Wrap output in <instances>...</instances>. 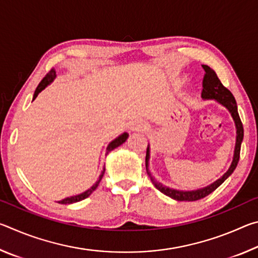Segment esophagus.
Listing matches in <instances>:
<instances>
[{
    "mask_svg": "<svg viewBox=\"0 0 258 258\" xmlns=\"http://www.w3.org/2000/svg\"><path fill=\"white\" fill-rule=\"evenodd\" d=\"M147 128V124L143 119L135 118L130 121V130L131 131H145Z\"/></svg>",
    "mask_w": 258,
    "mask_h": 258,
    "instance_id": "esophagus-1",
    "label": "esophagus"
}]
</instances>
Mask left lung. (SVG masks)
<instances>
[{"instance_id":"left-lung-1","label":"left lung","mask_w":258,"mask_h":258,"mask_svg":"<svg viewBox=\"0 0 258 258\" xmlns=\"http://www.w3.org/2000/svg\"><path fill=\"white\" fill-rule=\"evenodd\" d=\"M203 68L205 71V76L203 80V91H202V98L205 100H216L217 102H220L222 106H224L228 110L230 111L231 116L234 120L235 128H237V138H235V147H234V154H233V159L232 163H231L230 167L228 171H226L223 176L218 178L215 182H213L212 184H209L202 189L192 190V191H181L176 189H172V187L165 186L161 184V183L157 182L155 177L151 175L149 172V158H150V148L148 146L147 148V155H146V168L147 173L149 175L151 182L154 183V185L158 189L160 192H163L164 195L168 196L172 199L178 200V202H196V200L203 199L207 197L209 194H212L213 191H215L218 186H220L222 183H223L226 178H228L231 174L237 167L240 158V148H241V142L243 139V127L242 123L240 120L239 113H238V107L237 102H235V99L233 94L230 92V91L226 89V87L222 84L221 81L218 80L216 73L213 71L211 67L206 66V64H203Z\"/></svg>"}]
</instances>
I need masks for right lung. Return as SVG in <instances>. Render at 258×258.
Returning <instances> with one entry per match:
<instances>
[{
    "label": "right lung",
    "mask_w": 258,
    "mask_h": 258,
    "mask_svg": "<svg viewBox=\"0 0 258 258\" xmlns=\"http://www.w3.org/2000/svg\"><path fill=\"white\" fill-rule=\"evenodd\" d=\"M55 76H56L55 71H54V69H51V71L46 74L45 77L43 78V80L41 81L40 84H38V86L36 87V90H35L33 100L36 99L38 93L42 92V91L44 90L45 87L50 84V83L53 82ZM127 138H128V134H127V133H123V134H120L118 138H116L115 140H112V141H111L110 143H109L108 147H107V154H109V152L112 151L113 149H115V148L119 147L120 145H123V143L126 141V140H127ZM103 174H104V167H103V171L101 172V174H100L99 180H98L97 182H95L94 184L90 187V189H87L86 191L83 192V194H80V195H77V196H72V197L64 198V199H62V200H60V202H58V203H59V204H64V205H67V204H74V203L81 202V200L87 198L91 194H92V192H93L95 189H97L98 185H99V183H100V181L102 180Z\"/></svg>",
    "instance_id": "right-lung-1"
}]
</instances>
